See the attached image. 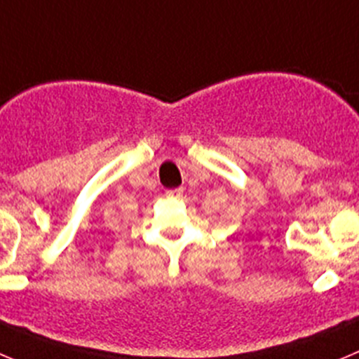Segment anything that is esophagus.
<instances>
[{
  "mask_svg": "<svg viewBox=\"0 0 359 359\" xmlns=\"http://www.w3.org/2000/svg\"><path fill=\"white\" fill-rule=\"evenodd\" d=\"M182 193H184L182 187H177V189L166 191V196H168V198H180V196H182Z\"/></svg>",
  "mask_w": 359,
  "mask_h": 359,
  "instance_id": "1",
  "label": "esophagus"
}]
</instances>
